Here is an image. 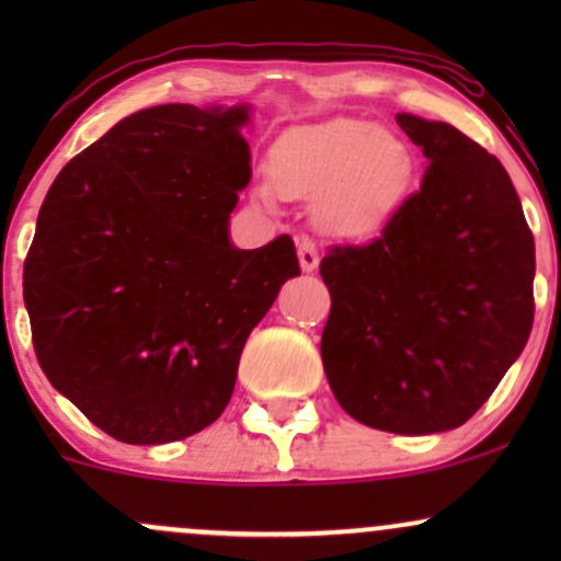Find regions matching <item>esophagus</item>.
Segmentation results:
<instances>
[{
  "mask_svg": "<svg viewBox=\"0 0 561 561\" xmlns=\"http://www.w3.org/2000/svg\"><path fill=\"white\" fill-rule=\"evenodd\" d=\"M298 261H300L302 272H313V268L319 266V248H317V242L308 240V237H302V240L298 242Z\"/></svg>",
  "mask_w": 561,
  "mask_h": 561,
  "instance_id": "1",
  "label": "esophagus"
}]
</instances>
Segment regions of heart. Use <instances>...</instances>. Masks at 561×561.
<instances>
[{
    "instance_id": "1",
    "label": "heart",
    "mask_w": 561,
    "mask_h": 561,
    "mask_svg": "<svg viewBox=\"0 0 561 561\" xmlns=\"http://www.w3.org/2000/svg\"><path fill=\"white\" fill-rule=\"evenodd\" d=\"M414 160L401 139L353 118L293 128L268 156V182L287 197H317L313 216L324 231L364 237L401 205ZM272 203L268 184L259 190Z\"/></svg>"
}]
</instances>
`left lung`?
<instances>
[{"instance_id": "obj_1", "label": "left lung", "mask_w": 561, "mask_h": 561, "mask_svg": "<svg viewBox=\"0 0 561 561\" xmlns=\"http://www.w3.org/2000/svg\"><path fill=\"white\" fill-rule=\"evenodd\" d=\"M396 121L430 165L377 240L321 259V362L353 420L430 435L465 424L523 353L536 242L499 158L450 124Z\"/></svg>"}]
</instances>
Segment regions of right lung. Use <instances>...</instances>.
<instances>
[{"label":"right lung","instance_id":"right-lung-1","mask_svg":"<svg viewBox=\"0 0 561 561\" xmlns=\"http://www.w3.org/2000/svg\"><path fill=\"white\" fill-rule=\"evenodd\" d=\"M248 105H158L57 173L23 266L38 366L121 443L184 440L227 409L248 334L298 276L287 234L229 242Z\"/></svg>","mask_w":561,"mask_h":561}]
</instances>
